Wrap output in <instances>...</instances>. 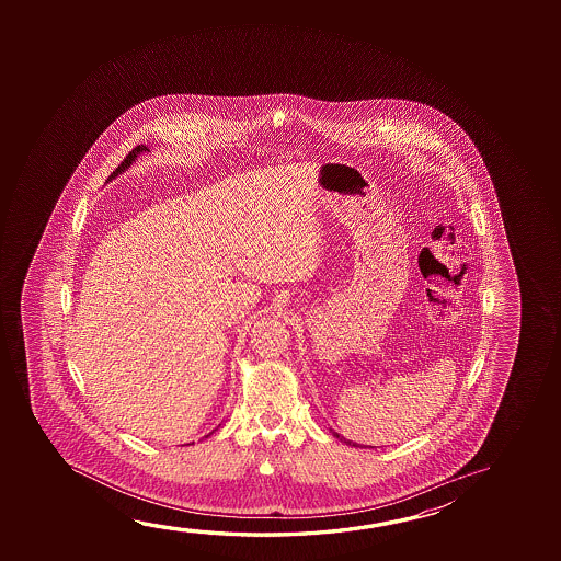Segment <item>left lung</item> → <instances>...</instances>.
Segmentation results:
<instances>
[{
	"mask_svg": "<svg viewBox=\"0 0 561 561\" xmlns=\"http://www.w3.org/2000/svg\"><path fill=\"white\" fill-rule=\"evenodd\" d=\"M334 436H336V438H339V440H342V436H340V434H334ZM346 442V440H344ZM346 444H350V440L346 442ZM354 446H356V444H354Z\"/></svg>",
	"mask_w": 561,
	"mask_h": 561,
	"instance_id": "8db88e82",
	"label": "left lung"
}]
</instances>
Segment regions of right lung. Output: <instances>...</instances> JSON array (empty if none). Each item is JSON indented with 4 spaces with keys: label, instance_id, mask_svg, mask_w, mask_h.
<instances>
[{
    "label": "right lung",
    "instance_id": "right-lung-1",
    "mask_svg": "<svg viewBox=\"0 0 561 561\" xmlns=\"http://www.w3.org/2000/svg\"><path fill=\"white\" fill-rule=\"evenodd\" d=\"M142 150H148V148L142 147V145H138V147L133 148V150H130L129 154H127V158H125V160H123V162H121V164L117 165V168H115V172H113V174H111V178H113V175H115V174H119V172H123V170H125V168H127V165H130V162H133V160H135V158H137L138 152H142Z\"/></svg>",
    "mask_w": 561,
    "mask_h": 561
}]
</instances>
